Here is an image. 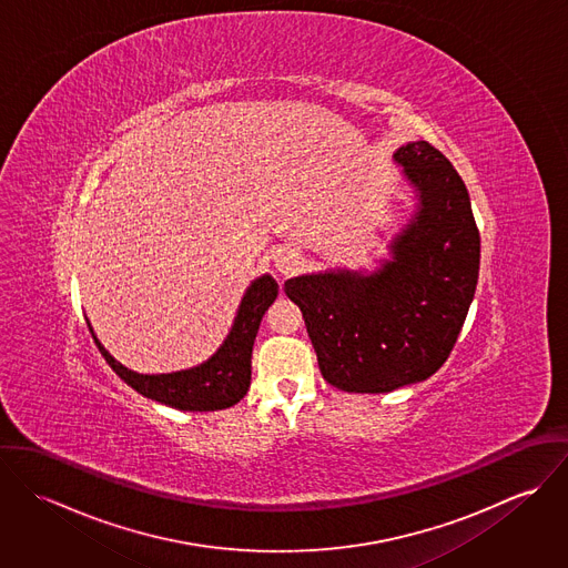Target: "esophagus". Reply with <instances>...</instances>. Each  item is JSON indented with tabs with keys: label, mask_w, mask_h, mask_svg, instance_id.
I'll return each instance as SVG.
<instances>
[{
	"label": "esophagus",
	"mask_w": 568,
	"mask_h": 568,
	"mask_svg": "<svg viewBox=\"0 0 568 568\" xmlns=\"http://www.w3.org/2000/svg\"><path fill=\"white\" fill-rule=\"evenodd\" d=\"M275 268L280 275L288 277L300 268V255L295 251H282L275 255Z\"/></svg>",
	"instance_id": "obj_1"
}]
</instances>
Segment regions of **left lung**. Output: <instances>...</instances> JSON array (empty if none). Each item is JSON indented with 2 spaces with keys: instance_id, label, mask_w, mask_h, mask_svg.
I'll return each mask as SVG.
<instances>
[{
  "instance_id": "obj_1",
  "label": "left lung",
  "mask_w": 568,
  "mask_h": 568,
  "mask_svg": "<svg viewBox=\"0 0 568 568\" xmlns=\"http://www.w3.org/2000/svg\"><path fill=\"white\" fill-rule=\"evenodd\" d=\"M419 192L415 221L378 273L293 277L325 381L349 394H387L433 376L450 356L479 280L481 239L464 179L428 142L396 155Z\"/></svg>"
}]
</instances>
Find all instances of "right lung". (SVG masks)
Segmentation results:
<instances>
[{"mask_svg": "<svg viewBox=\"0 0 568 568\" xmlns=\"http://www.w3.org/2000/svg\"><path fill=\"white\" fill-rule=\"evenodd\" d=\"M277 297V282L271 275L257 277L244 295L236 324L221 349L201 367L144 376L120 365L93 336L111 369L138 394L181 410H219L241 403L251 385V349L260 322Z\"/></svg>", "mask_w": 568, "mask_h": 568, "instance_id": "obj_1", "label": "right lung"}]
</instances>
